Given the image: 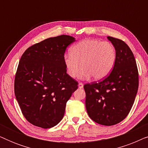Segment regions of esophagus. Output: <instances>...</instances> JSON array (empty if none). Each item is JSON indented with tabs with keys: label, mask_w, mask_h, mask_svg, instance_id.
I'll list each match as a JSON object with an SVG mask.
<instances>
[{
	"label": "esophagus",
	"mask_w": 148,
	"mask_h": 148,
	"mask_svg": "<svg viewBox=\"0 0 148 148\" xmlns=\"http://www.w3.org/2000/svg\"><path fill=\"white\" fill-rule=\"evenodd\" d=\"M78 87L79 89H82L83 88H84V84H83L82 83H79L78 85Z\"/></svg>",
	"instance_id": "obj_1"
}]
</instances>
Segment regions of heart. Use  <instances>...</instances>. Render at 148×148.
I'll return each mask as SVG.
<instances>
[{
  "mask_svg": "<svg viewBox=\"0 0 148 148\" xmlns=\"http://www.w3.org/2000/svg\"><path fill=\"white\" fill-rule=\"evenodd\" d=\"M71 53L64 54V63L67 73L82 79L94 77L96 80L106 77L114 67L116 51L112 44L97 39H85L73 46Z\"/></svg>",
  "mask_w": 148,
  "mask_h": 148,
  "instance_id": "b5f03b06",
  "label": "heart"
}]
</instances>
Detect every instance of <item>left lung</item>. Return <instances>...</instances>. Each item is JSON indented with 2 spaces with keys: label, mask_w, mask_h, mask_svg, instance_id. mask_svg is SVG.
<instances>
[{
  "label": "left lung",
  "mask_w": 148,
  "mask_h": 148,
  "mask_svg": "<svg viewBox=\"0 0 148 148\" xmlns=\"http://www.w3.org/2000/svg\"><path fill=\"white\" fill-rule=\"evenodd\" d=\"M114 46L116 58L112 71L98 82L84 85L89 116L98 124L111 126L126 118L134 103L139 78L136 61L128 45L107 37Z\"/></svg>",
  "instance_id": "left-lung-1"
}]
</instances>
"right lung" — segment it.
I'll use <instances>...</instances> for the list:
<instances>
[{"label":"right lung","instance_id":"obj_1","mask_svg":"<svg viewBox=\"0 0 148 148\" xmlns=\"http://www.w3.org/2000/svg\"><path fill=\"white\" fill-rule=\"evenodd\" d=\"M75 38L61 35L28 48L15 79V94L25 118L43 129L53 127L64 116L66 103L78 88L66 73V48Z\"/></svg>","mask_w":148,"mask_h":148}]
</instances>
